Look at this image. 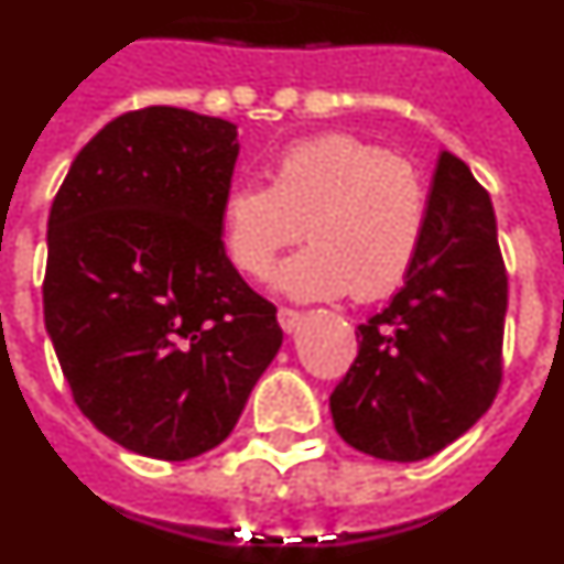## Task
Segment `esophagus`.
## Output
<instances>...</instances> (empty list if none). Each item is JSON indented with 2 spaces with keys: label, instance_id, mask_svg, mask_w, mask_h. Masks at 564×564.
Masks as SVG:
<instances>
[{
  "label": "esophagus",
  "instance_id": "obj_1",
  "mask_svg": "<svg viewBox=\"0 0 564 564\" xmlns=\"http://www.w3.org/2000/svg\"><path fill=\"white\" fill-rule=\"evenodd\" d=\"M276 318L285 333H296L299 325H302V313L293 311V307H279Z\"/></svg>",
  "mask_w": 564,
  "mask_h": 564
}]
</instances>
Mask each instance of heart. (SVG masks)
<instances>
[{"mask_svg":"<svg viewBox=\"0 0 564 564\" xmlns=\"http://www.w3.org/2000/svg\"><path fill=\"white\" fill-rule=\"evenodd\" d=\"M311 246L276 271L285 296L316 302L356 293L381 299L415 265L426 228V188L406 158L347 132L288 143L271 161V186L234 183L220 226L234 265L265 279L302 234Z\"/></svg>","mask_w":564,"mask_h":564,"instance_id":"obj_1","label":"heart"}]
</instances>
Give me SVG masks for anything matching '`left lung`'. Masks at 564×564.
<instances>
[{
    "instance_id": "1",
    "label": "left lung",
    "mask_w": 564,
    "mask_h": 564,
    "mask_svg": "<svg viewBox=\"0 0 564 564\" xmlns=\"http://www.w3.org/2000/svg\"><path fill=\"white\" fill-rule=\"evenodd\" d=\"M506 307L491 197L441 152L415 265L390 305L358 325V356L330 395L338 435L378 460L446 449L495 401Z\"/></svg>"
}]
</instances>
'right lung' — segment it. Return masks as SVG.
Returning a JSON list of instances; mask_svg holds the SVG:
<instances>
[{
  "label": "right lung",
  "instance_id": "1",
  "mask_svg": "<svg viewBox=\"0 0 564 564\" xmlns=\"http://www.w3.org/2000/svg\"><path fill=\"white\" fill-rule=\"evenodd\" d=\"M237 154L231 121L134 109L76 154L50 208L44 327L78 410L134 455L220 446L282 347L223 242Z\"/></svg>",
  "mask_w": 564,
  "mask_h": 564
}]
</instances>
